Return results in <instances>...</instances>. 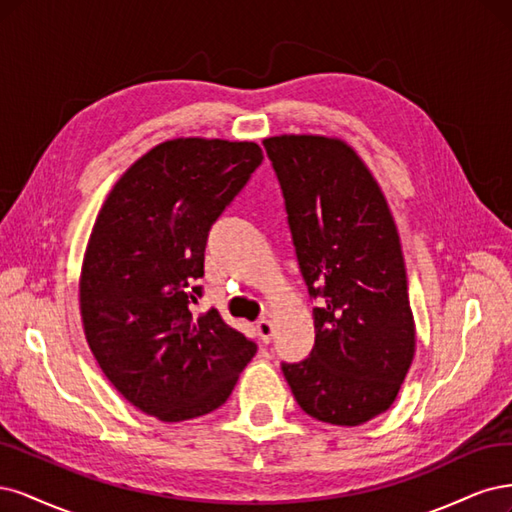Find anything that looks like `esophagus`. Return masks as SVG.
Listing matches in <instances>:
<instances>
[{
  "mask_svg": "<svg viewBox=\"0 0 512 512\" xmlns=\"http://www.w3.org/2000/svg\"><path fill=\"white\" fill-rule=\"evenodd\" d=\"M255 329H257V336L261 338V342L268 344V342L272 340V336H274V325H272L270 319H261Z\"/></svg>",
  "mask_w": 512,
  "mask_h": 512,
  "instance_id": "esophagus-1",
  "label": "esophagus"
}]
</instances>
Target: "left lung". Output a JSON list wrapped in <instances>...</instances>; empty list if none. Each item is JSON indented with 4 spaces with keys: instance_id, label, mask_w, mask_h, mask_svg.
<instances>
[{
    "instance_id": "left-lung-1",
    "label": "left lung",
    "mask_w": 512,
    "mask_h": 512,
    "mask_svg": "<svg viewBox=\"0 0 512 512\" xmlns=\"http://www.w3.org/2000/svg\"><path fill=\"white\" fill-rule=\"evenodd\" d=\"M310 298L315 346L283 374L306 415L361 425L385 412L415 355L398 229L353 148L323 136L263 140Z\"/></svg>"
}]
</instances>
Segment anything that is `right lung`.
<instances>
[{"label": "right lung", "mask_w": 512, "mask_h": 512, "mask_svg": "<svg viewBox=\"0 0 512 512\" xmlns=\"http://www.w3.org/2000/svg\"><path fill=\"white\" fill-rule=\"evenodd\" d=\"M255 142L168 140L138 159L97 214L80 274L91 351L127 402L161 421L225 404L257 344L204 295L208 232L261 166Z\"/></svg>", "instance_id": "right-lung-1"}]
</instances>
